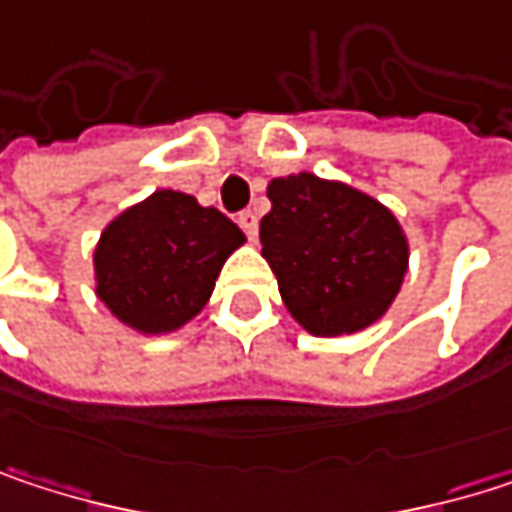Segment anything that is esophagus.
<instances>
[{"mask_svg": "<svg viewBox=\"0 0 512 512\" xmlns=\"http://www.w3.org/2000/svg\"><path fill=\"white\" fill-rule=\"evenodd\" d=\"M237 225H240L249 237H255L257 234V216L252 213V210H243V213L237 216Z\"/></svg>", "mask_w": 512, "mask_h": 512, "instance_id": "34e87169", "label": "esophagus"}]
</instances>
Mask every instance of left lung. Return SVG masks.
<instances>
[{
	"label": "left lung",
	"instance_id": "1",
	"mask_svg": "<svg viewBox=\"0 0 512 512\" xmlns=\"http://www.w3.org/2000/svg\"><path fill=\"white\" fill-rule=\"evenodd\" d=\"M266 195L272 210L260 219V243L287 311L323 338L376 323L394 302L409 263L391 210L308 171L275 177Z\"/></svg>",
	"mask_w": 512,
	"mask_h": 512
}]
</instances>
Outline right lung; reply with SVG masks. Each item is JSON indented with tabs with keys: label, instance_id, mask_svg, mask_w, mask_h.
<instances>
[{
	"label": "right lung",
	"instance_id": "add662e5",
	"mask_svg": "<svg viewBox=\"0 0 512 512\" xmlns=\"http://www.w3.org/2000/svg\"><path fill=\"white\" fill-rule=\"evenodd\" d=\"M243 243V231L216 207L159 189L103 231L97 296L145 335L174 332L207 305L225 257Z\"/></svg>",
	"mask_w": 512,
	"mask_h": 512
}]
</instances>
